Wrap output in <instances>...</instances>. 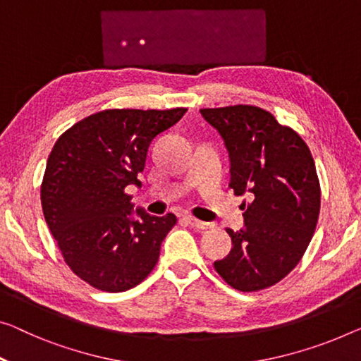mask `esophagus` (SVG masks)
Here are the masks:
<instances>
[{
	"mask_svg": "<svg viewBox=\"0 0 361 361\" xmlns=\"http://www.w3.org/2000/svg\"><path fill=\"white\" fill-rule=\"evenodd\" d=\"M186 222L190 224L192 228H197V230H207V228H211V224L201 222V220H197V219H195V217H186Z\"/></svg>",
	"mask_w": 361,
	"mask_h": 361,
	"instance_id": "34e87169",
	"label": "esophagus"
}]
</instances>
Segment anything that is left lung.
<instances>
[{"instance_id":"8db88e82","label":"left lung","mask_w":361,"mask_h":361,"mask_svg":"<svg viewBox=\"0 0 361 361\" xmlns=\"http://www.w3.org/2000/svg\"><path fill=\"white\" fill-rule=\"evenodd\" d=\"M222 136L230 157V188L248 192L245 228L233 232L232 250L215 261L219 276L240 292L281 282L303 257L316 230L321 186L313 155L292 128L252 105L202 109Z\"/></svg>"}]
</instances>
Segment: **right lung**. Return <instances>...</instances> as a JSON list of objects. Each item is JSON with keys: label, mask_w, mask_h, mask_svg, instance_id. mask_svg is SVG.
Wrapping results in <instances>:
<instances>
[{"label": "right lung", "mask_w": 361, "mask_h": 361, "mask_svg": "<svg viewBox=\"0 0 361 361\" xmlns=\"http://www.w3.org/2000/svg\"><path fill=\"white\" fill-rule=\"evenodd\" d=\"M186 109H115L94 113L63 133L51 149L40 199L64 262L104 292H125L146 279L176 217L137 209L126 186L141 185L147 149Z\"/></svg>", "instance_id": "1"}]
</instances>
